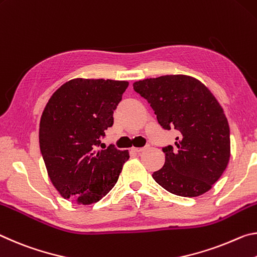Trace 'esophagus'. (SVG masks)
I'll list each match as a JSON object with an SVG mask.
<instances>
[{"mask_svg":"<svg viewBox=\"0 0 257 257\" xmlns=\"http://www.w3.org/2000/svg\"><path fill=\"white\" fill-rule=\"evenodd\" d=\"M148 148H149V146H145V147H142V148H132V151H134V153L140 154V153H142V151H145Z\"/></svg>","mask_w":257,"mask_h":257,"instance_id":"1","label":"esophagus"}]
</instances>
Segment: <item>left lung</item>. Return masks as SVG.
Listing matches in <instances>:
<instances>
[{"label": "left lung", "instance_id": "obj_1", "mask_svg": "<svg viewBox=\"0 0 257 257\" xmlns=\"http://www.w3.org/2000/svg\"><path fill=\"white\" fill-rule=\"evenodd\" d=\"M163 128L178 133L163 148L165 164L153 178L176 196L197 197L221 178L230 159V127L223 108L198 79L165 75L133 83Z\"/></svg>", "mask_w": 257, "mask_h": 257}]
</instances>
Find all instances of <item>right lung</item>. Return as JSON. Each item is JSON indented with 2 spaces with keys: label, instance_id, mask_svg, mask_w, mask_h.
I'll list each match as a JSON object with an SVG mask.
<instances>
[{
  "label": "right lung",
  "instance_id": "add662e5",
  "mask_svg": "<svg viewBox=\"0 0 257 257\" xmlns=\"http://www.w3.org/2000/svg\"><path fill=\"white\" fill-rule=\"evenodd\" d=\"M128 82L74 78L54 92L40 121V148L54 188L65 199L90 205L115 186L130 158L110 145L96 150L113 124Z\"/></svg>",
  "mask_w": 257,
  "mask_h": 257
}]
</instances>
